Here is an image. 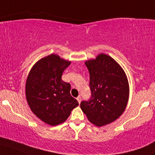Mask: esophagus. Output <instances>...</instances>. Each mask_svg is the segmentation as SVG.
<instances>
[{"mask_svg":"<svg viewBox=\"0 0 155 155\" xmlns=\"http://www.w3.org/2000/svg\"><path fill=\"white\" fill-rule=\"evenodd\" d=\"M76 99H77V101H78V102H79V104H80V103H81V97H80V96H78L77 98H76Z\"/></svg>","mask_w":155,"mask_h":155,"instance_id":"1","label":"esophagus"}]
</instances>
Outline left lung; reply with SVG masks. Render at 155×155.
Masks as SVG:
<instances>
[{"mask_svg": "<svg viewBox=\"0 0 155 155\" xmlns=\"http://www.w3.org/2000/svg\"><path fill=\"white\" fill-rule=\"evenodd\" d=\"M90 73L91 98L80 107L89 121L103 127L115 121L124 112L130 86L124 71L109 55L100 54L84 62Z\"/></svg>", "mask_w": 155, "mask_h": 155, "instance_id": "8db88e82", "label": "left lung"}]
</instances>
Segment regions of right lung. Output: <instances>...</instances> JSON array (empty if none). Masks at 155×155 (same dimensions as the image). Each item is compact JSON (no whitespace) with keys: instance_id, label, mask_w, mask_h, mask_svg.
I'll list each match as a JSON object with an SVG mask.
<instances>
[{"instance_id":"right-lung-1","label":"right lung","mask_w":155,"mask_h":155,"mask_svg":"<svg viewBox=\"0 0 155 155\" xmlns=\"http://www.w3.org/2000/svg\"><path fill=\"white\" fill-rule=\"evenodd\" d=\"M71 63L50 54L37 61L27 76V103L37 118L48 125L63 123L79 105L70 93L71 84L62 80V73Z\"/></svg>"}]
</instances>
